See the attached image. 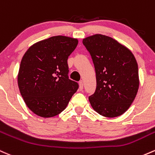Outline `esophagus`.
Here are the masks:
<instances>
[{"instance_id":"obj_1","label":"esophagus","mask_w":155,"mask_h":155,"mask_svg":"<svg viewBox=\"0 0 155 155\" xmlns=\"http://www.w3.org/2000/svg\"><path fill=\"white\" fill-rule=\"evenodd\" d=\"M79 90H80V91H82L83 90V81H79Z\"/></svg>"}]
</instances>
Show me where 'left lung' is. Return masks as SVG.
I'll return each mask as SVG.
<instances>
[{"instance_id":"left-lung-1","label":"left lung","mask_w":155,"mask_h":155,"mask_svg":"<svg viewBox=\"0 0 155 155\" xmlns=\"http://www.w3.org/2000/svg\"><path fill=\"white\" fill-rule=\"evenodd\" d=\"M96 74V89L89 97L99 115L115 118L130 108L139 88L138 67L132 51L112 37L94 35L83 39Z\"/></svg>"}]
</instances>
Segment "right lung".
<instances>
[{
  "mask_svg": "<svg viewBox=\"0 0 155 155\" xmlns=\"http://www.w3.org/2000/svg\"><path fill=\"white\" fill-rule=\"evenodd\" d=\"M77 45L76 38L54 36L35 43L23 55L18 87L25 104L38 116L59 115L78 90V83L68 76V58Z\"/></svg>",
  "mask_w": 155,
  "mask_h": 155,
  "instance_id": "right-lung-1",
  "label": "right lung"
}]
</instances>
